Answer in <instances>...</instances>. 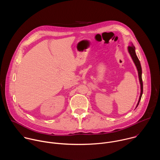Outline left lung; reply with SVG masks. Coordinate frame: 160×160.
Returning <instances> with one entry per match:
<instances>
[{"label":"left lung","mask_w":160,"mask_h":160,"mask_svg":"<svg viewBox=\"0 0 160 160\" xmlns=\"http://www.w3.org/2000/svg\"><path fill=\"white\" fill-rule=\"evenodd\" d=\"M128 52L129 53V54L130 55L136 68H137V70H138V77H139V82H140V85H141V94H140V96H139V99L138 101V104H137L136 108L138 106L139 102L141 99V97L143 93V83H142V68H141V62L136 55L135 53V48L134 47V45H133L132 43H131V45L130 46L128 47Z\"/></svg>","instance_id":"left-lung-1"}]
</instances>
